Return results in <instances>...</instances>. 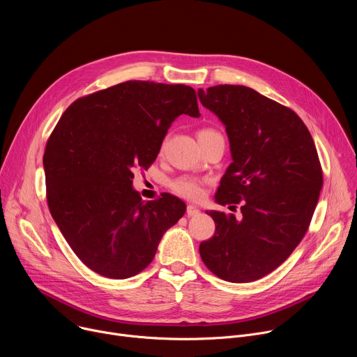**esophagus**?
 Returning a JSON list of instances; mask_svg holds the SVG:
<instances>
[{
	"label": "esophagus",
	"instance_id": "1",
	"mask_svg": "<svg viewBox=\"0 0 357 357\" xmlns=\"http://www.w3.org/2000/svg\"><path fill=\"white\" fill-rule=\"evenodd\" d=\"M199 212H200V209H199L197 206H195V205H188V208H186V215H188L189 218L199 215Z\"/></svg>",
	"mask_w": 357,
	"mask_h": 357
}]
</instances>
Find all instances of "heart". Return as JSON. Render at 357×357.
Here are the masks:
<instances>
[{
    "instance_id": "1",
    "label": "heart",
    "mask_w": 357,
    "mask_h": 357,
    "mask_svg": "<svg viewBox=\"0 0 357 357\" xmlns=\"http://www.w3.org/2000/svg\"><path fill=\"white\" fill-rule=\"evenodd\" d=\"M213 134H218V131H215L212 128H203L197 132V138L213 135ZM171 188L176 195H179L185 199H189V200H196V199L202 197V195H203V182L193 176L176 178L175 181H172Z\"/></svg>"
}]
</instances>
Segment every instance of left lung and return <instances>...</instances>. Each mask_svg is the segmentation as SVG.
<instances>
[{
	"mask_svg": "<svg viewBox=\"0 0 357 357\" xmlns=\"http://www.w3.org/2000/svg\"><path fill=\"white\" fill-rule=\"evenodd\" d=\"M197 96L230 142L233 162L215 200L240 203L243 215L206 212L216 231L200 243V257L225 281H256L280 267L308 230L324 183L318 152L303 121L256 90L219 84Z\"/></svg>",
	"mask_w": 357,
	"mask_h": 357,
	"instance_id": "obj_1",
	"label": "left lung"
}]
</instances>
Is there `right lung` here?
Segmentation results:
<instances>
[{"label": "right lung", "instance_id": "obj_1", "mask_svg": "<svg viewBox=\"0 0 357 357\" xmlns=\"http://www.w3.org/2000/svg\"><path fill=\"white\" fill-rule=\"evenodd\" d=\"M181 114L200 116L192 87L128 80L76 100L50 134L43 155L47 206L94 273L137 275L185 215L176 196L144 202L132 188L134 168L155 161Z\"/></svg>", "mask_w": 357, "mask_h": 357}]
</instances>
